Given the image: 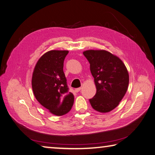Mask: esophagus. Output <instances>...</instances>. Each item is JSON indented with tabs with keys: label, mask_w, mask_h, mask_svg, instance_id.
<instances>
[{
	"label": "esophagus",
	"mask_w": 155,
	"mask_h": 155,
	"mask_svg": "<svg viewBox=\"0 0 155 155\" xmlns=\"http://www.w3.org/2000/svg\"><path fill=\"white\" fill-rule=\"evenodd\" d=\"M81 87H79V88H77V89H75V92H77V93L79 92V91H81Z\"/></svg>",
	"instance_id": "esophagus-1"
}]
</instances>
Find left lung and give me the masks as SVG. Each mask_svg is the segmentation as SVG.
Segmentation results:
<instances>
[{
	"mask_svg": "<svg viewBox=\"0 0 155 155\" xmlns=\"http://www.w3.org/2000/svg\"><path fill=\"white\" fill-rule=\"evenodd\" d=\"M90 64L96 94L89 99L97 112H108L119 104L129 85V73L122 60L105 50H87L83 52Z\"/></svg>",
	"mask_w": 155,
	"mask_h": 155,
	"instance_id": "8db88e82",
	"label": "left lung"
}]
</instances>
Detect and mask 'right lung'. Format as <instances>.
<instances>
[{
	"instance_id": "add662e5",
	"label": "right lung",
	"mask_w": 155,
	"mask_h": 155,
	"mask_svg": "<svg viewBox=\"0 0 155 155\" xmlns=\"http://www.w3.org/2000/svg\"><path fill=\"white\" fill-rule=\"evenodd\" d=\"M68 51L51 50L38 60L34 69L32 87L41 104L56 116H62L71 110L74 95L68 92L64 74V61Z\"/></svg>"
}]
</instances>
